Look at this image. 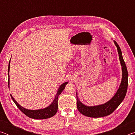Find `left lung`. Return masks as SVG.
<instances>
[{
	"label": "left lung",
	"mask_w": 135,
	"mask_h": 135,
	"mask_svg": "<svg viewBox=\"0 0 135 135\" xmlns=\"http://www.w3.org/2000/svg\"><path fill=\"white\" fill-rule=\"evenodd\" d=\"M114 43L117 47L118 55L121 65L122 66L123 76L122 83L117 93L112 99L107 103L95 107H88L83 105L79 100L77 96V107L80 113L88 117L98 118L105 117L113 113L114 111L119 106L124 99L126 95L128 86V72L126 65L123 59L122 51L117 43L114 41Z\"/></svg>",
	"instance_id": "8db88e82"
}]
</instances>
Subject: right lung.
<instances>
[{"label": "right lung", "instance_id": "1", "mask_svg": "<svg viewBox=\"0 0 135 135\" xmlns=\"http://www.w3.org/2000/svg\"><path fill=\"white\" fill-rule=\"evenodd\" d=\"M9 68H10V61L9 63L8 66V73L9 71ZM9 76V73H8ZM9 77L8 78V85L9 83ZM68 83V82H65L64 83H63L62 85L60 86V88H59L57 92V94L55 97V98L54 100V102H52L51 105L47 107V108L42 109H38V110H30V109H27L23 108L21 106H20L18 104L17 101L13 99V98L12 97V95H11V98H12L13 101L14 102V103L16 104V105L17 106L18 108L20 109V111H22L25 115L28 116V117L34 118V119H46V118H48L50 117H53L54 115H55L57 111H58V99L59 95L61 94V93L64 90L65 88L66 84Z\"/></svg>", "mask_w": 135, "mask_h": 135}]
</instances>
